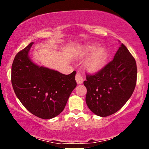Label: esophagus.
I'll use <instances>...</instances> for the list:
<instances>
[{"label":"esophagus","instance_id":"obj_1","mask_svg":"<svg viewBox=\"0 0 149 149\" xmlns=\"http://www.w3.org/2000/svg\"><path fill=\"white\" fill-rule=\"evenodd\" d=\"M75 79H76V81L77 83V84H81V83H83V79L82 76H81V74L80 73L77 72L76 76H75Z\"/></svg>","mask_w":149,"mask_h":149}]
</instances>
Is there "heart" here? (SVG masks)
Wrapping results in <instances>:
<instances>
[{
    "label": "heart",
    "mask_w": 149,
    "mask_h": 149,
    "mask_svg": "<svg viewBox=\"0 0 149 149\" xmlns=\"http://www.w3.org/2000/svg\"><path fill=\"white\" fill-rule=\"evenodd\" d=\"M85 63V67L88 72L95 73L99 72L104 66L108 58L107 49L100 47L97 43H91L87 45L82 52L83 56L90 54Z\"/></svg>",
    "instance_id": "b5f03b06"
}]
</instances>
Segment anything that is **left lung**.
I'll use <instances>...</instances> for the list:
<instances>
[{"label":"left lung","mask_w":149,"mask_h":149,"mask_svg":"<svg viewBox=\"0 0 149 149\" xmlns=\"http://www.w3.org/2000/svg\"><path fill=\"white\" fill-rule=\"evenodd\" d=\"M85 97L91 111L107 117L121 109L132 96L136 84L137 66L129 50L121 43L113 60L93 75H87Z\"/></svg>","instance_id":"1"}]
</instances>
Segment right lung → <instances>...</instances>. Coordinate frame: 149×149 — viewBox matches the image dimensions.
Returning a JSON list of instances; mask_svg holds the SVG:
<instances>
[{"mask_svg":"<svg viewBox=\"0 0 149 149\" xmlns=\"http://www.w3.org/2000/svg\"><path fill=\"white\" fill-rule=\"evenodd\" d=\"M33 43L15 56L11 67V83L16 96L28 111L41 119H50L64 111L77 86V72L64 74L36 64L29 56Z\"/></svg>","mask_w":149,"mask_h":149,"instance_id":"1","label":"right lung"}]
</instances>
